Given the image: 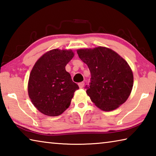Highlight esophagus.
Returning <instances> with one entry per match:
<instances>
[{"label":"esophagus","instance_id":"1","mask_svg":"<svg viewBox=\"0 0 156 156\" xmlns=\"http://www.w3.org/2000/svg\"><path fill=\"white\" fill-rule=\"evenodd\" d=\"M84 82H81V83H78V86H79V87H80V88H83V87H84Z\"/></svg>","mask_w":156,"mask_h":156}]
</instances>
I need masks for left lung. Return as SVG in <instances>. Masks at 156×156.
I'll use <instances>...</instances> for the list:
<instances>
[{"instance_id":"8db88e82","label":"left lung","mask_w":156,"mask_h":156,"mask_svg":"<svg viewBox=\"0 0 156 156\" xmlns=\"http://www.w3.org/2000/svg\"><path fill=\"white\" fill-rule=\"evenodd\" d=\"M77 53L90 71V83L85 89L91 101L105 112L122 105L133 84V73L126 61L114 51L103 47L80 49Z\"/></svg>"}]
</instances>
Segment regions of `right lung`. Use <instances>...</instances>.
<instances>
[{"instance_id":"add662e5","label":"right lung","mask_w":156,"mask_h":156,"mask_svg":"<svg viewBox=\"0 0 156 156\" xmlns=\"http://www.w3.org/2000/svg\"><path fill=\"white\" fill-rule=\"evenodd\" d=\"M74 56L71 50L52 49L39 58L31 70L28 94L39 112L57 116L69 107L78 85L73 83L65 66Z\"/></svg>"}]
</instances>
